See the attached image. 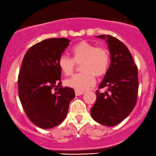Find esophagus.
<instances>
[{
  "label": "esophagus",
  "instance_id": "esophagus-1",
  "mask_svg": "<svg viewBox=\"0 0 156 156\" xmlns=\"http://www.w3.org/2000/svg\"><path fill=\"white\" fill-rule=\"evenodd\" d=\"M83 93H84V92H81V91L75 90V95H76V96H78V95H83Z\"/></svg>",
  "mask_w": 156,
  "mask_h": 156
}]
</instances>
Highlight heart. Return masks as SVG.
I'll list each match as a JSON object with an SVG mask.
<instances>
[{
  "label": "heart",
  "instance_id": "b5f03b06",
  "mask_svg": "<svg viewBox=\"0 0 156 156\" xmlns=\"http://www.w3.org/2000/svg\"><path fill=\"white\" fill-rule=\"evenodd\" d=\"M72 58L61 55L58 66L65 75H70L76 64L80 65L82 73L65 80V85L77 91H84L95 83V76L101 77L106 74L110 65V52L102 46L81 41L71 49Z\"/></svg>",
  "mask_w": 156,
  "mask_h": 156
}]
</instances>
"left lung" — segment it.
Here are the masks:
<instances>
[{"mask_svg": "<svg viewBox=\"0 0 156 156\" xmlns=\"http://www.w3.org/2000/svg\"><path fill=\"white\" fill-rule=\"evenodd\" d=\"M105 39L111 54V64L98 89L96 101L90 110L92 118L112 127L125 119L135 107L138 95V70L127 46L112 35H98Z\"/></svg>", "mask_w": 156, "mask_h": 156, "instance_id": "obj_1", "label": "left lung"}]
</instances>
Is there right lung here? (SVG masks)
Instances as JSON below:
<instances>
[{"instance_id":"obj_1","label":"right lung","mask_w":156,"mask_h":156,"mask_svg":"<svg viewBox=\"0 0 156 156\" xmlns=\"http://www.w3.org/2000/svg\"><path fill=\"white\" fill-rule=\"evenodd\" d=\"M64 38L44 39L30 48L18 76L20 100L29 119L42 129L61 124L75 97L73 89L61 86L58 60L69 45ZM57 92L55 94L52 90Z\"/></svg>"}]
</instances>
